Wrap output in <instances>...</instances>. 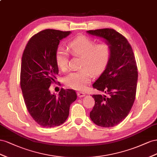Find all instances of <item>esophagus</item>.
I'll return each instance as SVG.
<instances>
[{
    "label": "esophagus",
    "mask_w": 157,
    "mask_h": 157,
    "mask_svg": "<svg viewBox=\"0 0 157 157\" xmlns=\"http://www.w3.org/2000/svg\"><path fill=\"white\" fill-rule=\"evenodd\" d=\"M78 97H85L86 96V93H84L83 92H78Z\"/></svg>",
    "instance_id": "esophagus-1"
}]
</instances>
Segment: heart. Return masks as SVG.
I'll return each mask as SVG.
<instances>
[{
  "label": "heart",
  "instance_id": "obj_1",
  "mask_svg": "<svg viewBox=\"0 0 157 157\" xmlns=\"http://www.w3.org/2000/svg\"><path fill=\"white\" fill-rule=\"evenodd\" d=\"M68 48L73 55L83 57L82 70L73 71L64 78L67 86L82 91L91 79V73L98 75L103 71L110 60L112 48L106 42L96 44L93 39L79 35L68 43ZM56 62L59 69L66 71L68 67V55L64 48H59L56 52Z\"/></svg>",
  "mask_w": 157,
  "mask_h": 157
}]
</instances>
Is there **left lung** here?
Here are the masks:
<instances>
[{
  "label": "left lung",
  "mask_w": 157,
  "mask_h": 157,
  "mask_svg": "<svg viewBox=\"0 0 157 157\" xmlns=\"http://www.w3.org/2000/svg\"><path fill=\"white\" fill-rule=\"evenodd\" d=\"M110 44L112 53L105 70L93 84L106 95H93L95 106L90 118L98 126L109 128L126 118L136 98L137 68L132 47L122 35L113 29L87 31Z\"/></svg>",
  "instance_id": "1"
}]
</instances>
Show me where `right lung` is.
<instances>
[{
    "instance_id": "obj_1",
    "label": "right lung",
    "mask_w": 157,
    "mask_h": 157,
    "mask_svg": "<svg viewBox=\"0 0 157 157\" xmlns=\"http://www.w3.org/2000/svg\"><path fill=\"white\" fill-rule=\"evenodd\" d=\"M71 33L48 29L31 37L21 58L20 86L31 117L40 126L54 128L69 116L70 105L77 98L73 89H62L51 94L49 87L59 74L56 52L60 41Z\"/></svg>"
}]
</instances>
